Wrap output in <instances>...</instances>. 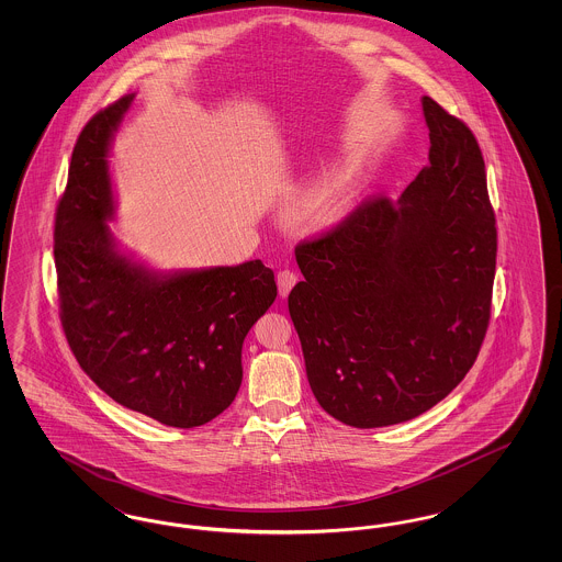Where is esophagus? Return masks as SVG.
I'll return each instance as SVG.
<instances>
[{
	"instance_id": "obj_1",
	"label": "esophagus",
	"mask_w": 562,
	"mask_h": 562,
	"mask_svg": "<svg viewBox=\"0 0 562 562\" xmlns=\"http://www.w3.org/2000/svg\"><path fill=\"white\" fill-rule=\"evenodd\" d=\"M278 291H280V296H286V294L291 293V289H293L294 284H296V280H299V276L291 271V269H282V271H278Z\"/></svg>"
}]
</instances>
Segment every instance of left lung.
<instances>
[{"instance_id": "1", "label": "left lung", "mask_w": 562, "mask_h": 562, "mask_svg": "<svg viewBox=\"0 0 562 562\" xmlns=\"http://www.w3.org/2000/svg\"><path fill=\"white\" fill-rule=\"evenodd\" d=\"M429 164L398 200H364L301 240L289 294L312 392L351 428L408 422L449 396L479 358L497 227L474 133L424 97Z\"/></svg>"}]
</instances>
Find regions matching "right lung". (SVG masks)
I'll return each instance as SVG.
<instances>
[{
	"label": "right lung",
	"instance_id": "right-lung-1",
	"mask_svg": "<svg viewBox=\"0 0 562 562\" xmlns=\"http://www.w3.org/2000/svg\"><path fill=\"white\" fill-rule=\"evenodd\" d=\"M131 101L97 111L76 140L54 216L58 314L81 371L109 398L198 428L236 398L244 337L278 289L259 259L158 278L113 250L109 140Z\"/></svg>",
	"mask_w": 562,
	"mask_h": 562
}]
</instances>
